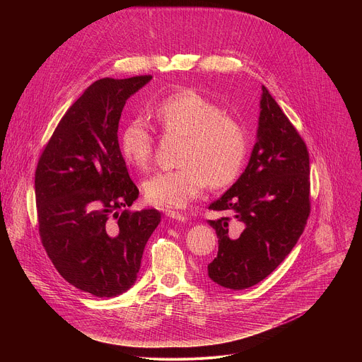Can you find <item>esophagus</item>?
<instances>
[{
    "instance_id": "34e87169",
    "label": "esophagus",
    "mask_w": 362,
    "mask_h": 362,
    "mask_svg": "<svg viewBox=\"0 0 362 362\" xmlns=\"http://www.w3.org/2000/svg\"><path fill=\"white\" fill-rule=\"evenodd\" d=\"M166 216L170 218V219H173V221H179V222H186V221H187V218H186L185 215H182V214H179V212H173V211L166 212Z\"/></svg>"
}]
</instances>
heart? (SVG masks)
<instances>
[{
  "instance_id": "obj_1",
  "label": "heart",
  "mask_w": 362,
  "mask_h": 362,
  "mask_svg": "<svg viewBox=\"0 0 362 362\" xmlns=\"http://www.w3.org/2000/svg\"><path fill=\"white\" fill-rule=\"evenodd\" d=\"M166 133L185 137L175 170L159 172L143 183L146 200L158 208L182 209L204 187H225L239 176L247 151L242 124L225 115L218 103L193 88L179 90L151 112ZM120 151L136 169H146L153 156V134L141 119L130 120L120 134Z\"/></svg>"
}]
</instances>
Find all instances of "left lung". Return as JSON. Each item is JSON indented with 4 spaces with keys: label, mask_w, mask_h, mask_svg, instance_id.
Masks as SVG:
<instances>
[{
    "label": "left lung",
    "mask_w": 362,
    "mask_h": 362,
    "mask_svg": "<svg viewBox=\"0 0 362 362\" xmlns=\"http://www.w3.org/2000/svg\"><path fill=\"white\" fill-rule=\"evenodd\" d=\"M256 143L245 172L209 209L228 212L243 230L229 236V218L209 221L218 256L209 278L229 289H246L271 275L302 235L309 203V154L296 129L262 86Z\"/></svg>",
    "instance_id": "8db88e82"
}]
</instances>
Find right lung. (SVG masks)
I'll return each mask as SVG.
<instances>
[{
  "label": "right lung",
  "mask_w": 362,
  "mask_h": 362,
  "mask_svg": "<svg viewBox=\"0 0 362 362\" xmlns=\"http://www.w3.org/2000/svg\"><path fill=\"white\" fill-rule=\"evenodd\" d=\"M151 76L100 78L76 100L42 150L35 202L42 246L59 274L98 298L136 282L160 212L126 208L139 197L117 130L126 100Z\"/></svg>",
  "instance_id": "1"
}]
</instances>
